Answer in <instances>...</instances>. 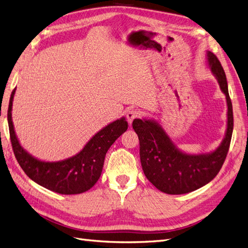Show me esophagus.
<instances>
[{"instance_id":"obj_1","label":"esophagus","mask_w":248,"mask_h":248,"mask_svg":"<svg viewBox=\"0 0 248 248\" xmlns=\"http://www.w3.org/2000/svg\"><path fill=\"white\" fill-rule=\"evenodd\" d=\"M140 111L136 109V108H130L128 111L126 112V118H127V121H128L129 124L132 123V121L134 119L140 118Z\"/></svg>"}]
</instances>
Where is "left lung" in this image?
Here are the masks:
<instances>
[{
	"mask_svg": "<svg viewBox=\"0 0 248 248\" xmlns=\"http://www.w3.org/2000/svg\"><path fill=\"white\" fill-rule=\"evenodd\" d=\"M209 66L227 96L228 129L226 138L215 152L187 155L180 152L161 127L149 120H133L132 127L140 140V156L144 174L157 189L168 194H183L206 185L218 174L227 158L232 140L234 117L227 77L213 52H208Z\"/></svg>",
	"mask_w": 248,
	"mask_h": 248,
	"instance_id": "left-lung-1",
	"label": "left lung"
}]
</instances>
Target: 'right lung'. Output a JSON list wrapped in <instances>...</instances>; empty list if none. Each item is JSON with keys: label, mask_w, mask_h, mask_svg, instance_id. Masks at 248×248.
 <instances>
[{"label": "right lung", "mask_w": 248, "mask_h": 248, "mask_svg": "<svg viewBox=\"0 0 248 248\" xmlns=\"http://www.w3.org/2000/svg\"><path fill=\"white\" fill-rule=\"evenodd\" d=\"M14 93L16 89L11 93L7 114L10 140L16 158L27 176L46 189L62 194H78L92 188L101 175L108 150L127 130L128 124L125 119L117 120L104 127L71 158L59 162H44L29 155L16 139L11 119Z\"/></svg>", "instance_id": "right-lung-1"}]
</instances>
